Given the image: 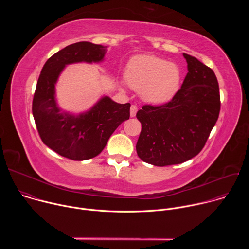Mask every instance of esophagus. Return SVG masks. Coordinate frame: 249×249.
I'll return each mask as SVG.
<instances>
[{"mask_svg": "<svg viewBox=\"0 0 249 249\" xmlns=\"http://www.w3.org/2000/svg\"><path fill=\"white\" fill-rule=\"evenodd\" d=\"M137 111H138L137 106H136V105H131V108H130V116H131V117H135Z\"/></svg>", "mask_w": 249, "mask_h": 249, "instance_id": "esophagus-1", "label": "esophagus"}]
</instances>
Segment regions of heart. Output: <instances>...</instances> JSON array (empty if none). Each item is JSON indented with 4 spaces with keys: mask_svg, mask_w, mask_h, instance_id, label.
Here are the masks:
<instances>
[{
    "mask_svg": "<svg viewBox=\"0 0 249 249\" xmlns=\"http://www.w3.org/2000/svg\"><path fill=\"white\" fill-rule=\"evenodd\" d=\"M127 84L146 102L161 104L170 100L179 89L181 73L176 64L153 55L132 58L125 71Z\"/></svg>",
    "mask_w": 249,
    "mask_h": 249,
    "instance_id": "b5f03b06",
    "label": "heart"
}]
</instances>
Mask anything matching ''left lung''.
<instances>
[{
    "label": "left lung",
    "mask_w": 249,
    "mask_h": 249,
    "mask_svg": "<svg viewBox=\"0 0 249 249\" xmlns=\"http://www.w3.org/2000/svg\"><path fill=\"white\" fill-rule=\"evenodd\" d=\"M188 73L172 99L160 106L144 105L137 112L142 131L136 150L150 164L182 163L204 148L220 113L219 84L213 70L183 53Z\"/></svg>",
    "instance_id": "obj_1"
}]
</instances>
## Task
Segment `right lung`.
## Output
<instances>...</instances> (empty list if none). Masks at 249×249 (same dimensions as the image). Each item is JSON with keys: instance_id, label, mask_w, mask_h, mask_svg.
Segmentation results:
<instances>
[{"instance_id": "right-lung-1", "label": "right lung", "mask_w": 249, "mask_h": 249, "mask_svg": "<svg viewBox=\"0 0 249 249\" xmlns=\"http://www.w3.org/2000/svg\"><path fill=\"white\" fill-rule=\"evenodd\" d=\"M107 46L88 41L71 44L44 64L32 101V114L43 143L62 157L86 160L99 155L117 127L130 117V103L103 95L85 112L73 114L59 107L56 84L65 67L100 63Z\"/></svg>"}]
</instances>
